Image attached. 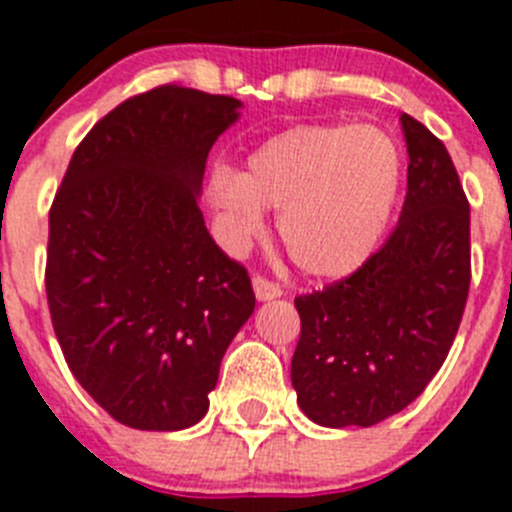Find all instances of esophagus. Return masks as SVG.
<instances>
[{
	"mask_svg": "<svg viewBox=\"0 0 512 512\" xmlns=\"http://www.w3.org/2000/svg\"><path fill=\"white\" fill-rule=\"evenodd\" d=\"M253 292H256V297H259L261 302L282 297V287H279L277 282H269L266 277H253Z\"/></svg>",
	"mask_w": 512,
	"mask_h": 512,
	"instance_id": "obj_1",
	"label": "esophagus"
}]
</instances>
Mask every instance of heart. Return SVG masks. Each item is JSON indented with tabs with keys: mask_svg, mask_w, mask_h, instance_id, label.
<instances>
[{
	"mask_svg": "<svg viewBox=\"0 0 512 512\" xmlns=\"http://www.w3.org/2000/svg\"><path fill=\"white\" fill-rule=\"evenodd\" d=\"M400 192V151L374 125H300L264 140L243 174H212V205L228 243L264 228V207L279 210V235L305 274L346 277L377 248Z\"/></svg>",
	"mask_w": 512,
	"mask_h": 512,
	"instance_id": "1",
	"label": "heart"
}]
</instances>
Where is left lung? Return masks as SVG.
<instances>
[{
    "label": "left lung",
    "instance_id": "left-lung-1",
    "mask_svg": "<svg viewBox=\"0 0 512 512\" xmlns=\"http://www.w3.org/2000/svg\"><path fill=\"white\" fill-rule=\"evenodd\" d=\"M400 122L410 156L400 223L351 277L295 300L292 387L325 428H369L408 408L449 356L467 305V194L441 140L415 117Z\"/></svg>",
    "mask_w": 512,
    "mask_h": 512
}]
</instances>
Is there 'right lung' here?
Wrapping results in <instances>:
<instances>
[{
  "label": "right lung",
  "mask_w": 512,
  "mask_h": 512,
  "mask_svg": "<svg viewBox=\"0 0 512 512\" xmlns=\"http://www.w3.org/2000/svg\"><path fill=\"white\" fill-rule=\"evenodd\" d=\"M238 110L176 84L125 99L79 143L48 215L45 292L66 364L138 431L205 418L225 348L256 305L197 205L207 153Z\"/></svg>",
  "instance_id": "right-lung-1"
}]
</instances>
